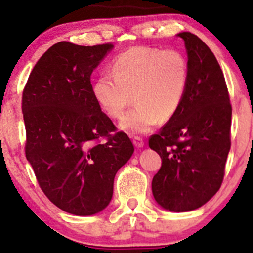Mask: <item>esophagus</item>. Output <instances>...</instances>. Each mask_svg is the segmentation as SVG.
Instances as JSON below:
<instances>
[{"instance_id":"obj_1","label":"esophagus","mask_w":253,"mask_h":253,"mask_svg":"<svg viewBox=\"0 0 253 253\" xmlns=\"http://www.w3.org/2000/svg\"><path fill=\"white\" fill-rule=\"evenodd\" d=\"M133 144H134V146L138 147V149L144 146V141L140 136H134V138H133Z\"/></svg>"}]
</instances>
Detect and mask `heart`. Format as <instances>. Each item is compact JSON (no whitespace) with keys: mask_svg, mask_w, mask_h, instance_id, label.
Wrapping results in <instances>:
<instances>
[{"mask_svg":"<svg viewBox=\"0 0 253 253\" xmlns=\"http://www.w3.org/2000/svg\"><path fill=\"white\" fill-rule=\"evenodd\" d=\"M112 74L95 81L92 94L101 109L119 119L134 98L136 106L120 123L129 134H143L181 108L189 84V64L182 52L134 46L118 54Z\"/></svg>","mask_w":253,"mask_h":253,"instance_id":"heart-1","label":"heart"}]
</instances>
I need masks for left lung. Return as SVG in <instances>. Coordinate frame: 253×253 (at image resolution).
Returning <instances> with one entry per match:
<instances>
[{"label":"left lung","instance_id":"1","mask_svg":"<svg viewBox=\"0 0 253 253\" xmlns=\"http://www.w3.org/2000/svg\"><path fill=\"white\" fill-rule=\"evenodd\" d=\"M184 40L189 84L178 112L149 139L162 158L152 193L171 211L201 207L216 194L231 149L232 106L222 70L205 42L190 32Z\"/></svg>","mask_w":253,"mask_h":253}]
</instances>
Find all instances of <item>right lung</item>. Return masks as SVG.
<instances>
[{"mask_svg": "<svg viewBox=\"0 0 253 253\" xmlns=\"http://www.w3.org/2000/svg\"><path fill=\"white\" fill-rule=\"evenodd\" d=\"M112 48L54 43L22 92L26 158L46 197L75 215H92L108 206L114 177L134 152L92 94V71Z\"/></svg>", "mask_w": 253, "mask_h": 253, "instance_id": "right-lung-1", "label": "right lung"}]
</instances>
